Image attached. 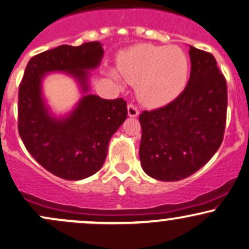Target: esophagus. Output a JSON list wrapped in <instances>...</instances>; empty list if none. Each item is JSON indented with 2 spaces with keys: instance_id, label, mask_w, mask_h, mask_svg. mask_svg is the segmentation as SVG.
Segmentation results:
<instances>
[{
  "instance_id": "obj_1",
  "label": "esophagus",
  "mask_w": 249,
  "mask_h": 249,
  "mask_svg": "<svg viewBox=\"0 0 249 249\" xmlns=\"http://www.w3.org/2000/svg\"><path fill=\"white\" fill-rule=\"evenodd\" d=\"M127 113L130 117H137L139 115V110L137 109V107H134L133 104H128L127 106Z\"/></svg>"
}]
</instances>
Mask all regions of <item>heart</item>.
<instances>
[{"label":"heart","mask_w":249,"mask_h":249,"mask_svg":"<svg viewBox=\"0 0 249 249\" xmlns=\"http://www.w3.org/2000/svg\"><path fill=\"white\" fill-rule=\"evenodd\" d=\"M118 71L124 80L137 86V95L143 104L157 107L181 94L188 80L189 62L178 46L140 44L121 53ZM110 75L119 79L113 71Z\"/></svg>","instance_id":"heart-1"}]
</instances>
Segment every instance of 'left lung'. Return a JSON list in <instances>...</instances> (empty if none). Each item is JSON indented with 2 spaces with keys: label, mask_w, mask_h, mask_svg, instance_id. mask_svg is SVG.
<instances>
[{
  "label": "left lung",
  "mask_w": 249,
  "mask_h": 249,
  "mask_svg": "<svg viewBox=\"0 0 249 249\" xmlns=\"http://www.w3.org/2000/svg\"><path fill=\"white\" fill-rule=\"evenodd\" d=\"M188 85L166 107L139 116V158L143 172L159 181H178L202 168L223 142L226 80L211 53L190 46Z\"/></svg>",
  "instance_id": "1"
}]
</instances>
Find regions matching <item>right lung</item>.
<instances>
[{
  "label": "right lung",
  "mask_w": 249,
  "mask_h": 249,
  "mask_svg": "<svg viewBox=\"0 0 249 249\" xmlns=\"http://www.w3.org/2000/svg\"><path fill=\"white\" fill-rule=\"evenodd\" d=\"M100 41L80 46L61 45L30 59L18 90V133L37 162L60 178L76 181L98 172L107 146L127 117L126 101L104 100L89 91V71L103 58ZM50 71L73 76L84 96L67 116L49 113L41 92V81Z\"/></svg>",
  "instance_id": "right-lung-1"
}]
</instances>
